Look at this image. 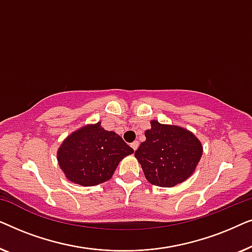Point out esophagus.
Returning a JSON list of instances; mask_svg holds the SVG:
<instances>
[{
    "label": "esophagus",
    "mask_w": 252,
    "mask_h": 252,
    "mask_svg": "<svg viewBox=\"0 0 252 252\" xmlns=\"http://www.w3.org/2000/svg\"><path fill=\"white\" fill-rule=\"evenodd\" d=\"M139 144H140V143H139V141H134L133 143H130V147H132L134 150H136L137 148H139Z\"/></svg>",
    "instance_id": "obj_1"
}]
</instances>
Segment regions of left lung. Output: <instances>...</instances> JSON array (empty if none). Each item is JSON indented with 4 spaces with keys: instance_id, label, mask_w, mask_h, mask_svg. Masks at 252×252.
Here are the masks:
<instances>
[{
    "instance_id": "1",
    "label": "left lung",
    "mask_w": 252,
    "mask_h": 252,
    "mask_svg": "<svg viewBox=\"0 0 252 252\" xmlns=\"http://www.w3.org/2000/svg\"><path fill=\"white\" fill-rule=\"evenodd\" d=\"M146 141L135 151L147 180L159 187H173L188 179L202 157V144L194 134L178 126L151 122Z\"/></svg>"
}]
</instances>
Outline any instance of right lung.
Listing matches in <instances>:
<instances>
[{"mask_svg":"<svg viewBox=\"0 0 252 252\" xmlns=\"http://www.w3.org/2000/svg\"><path fill=\"white\" fill-rule=\"evenodd\" d=\"M134 150L101 123L72 133L58 150V163L68 180L81 186H96L111 179L117 165Z\"/></svg>","mask_w":252,"mask_h":252,"instance_id":"1","label":"right lung"}]
</instances>
